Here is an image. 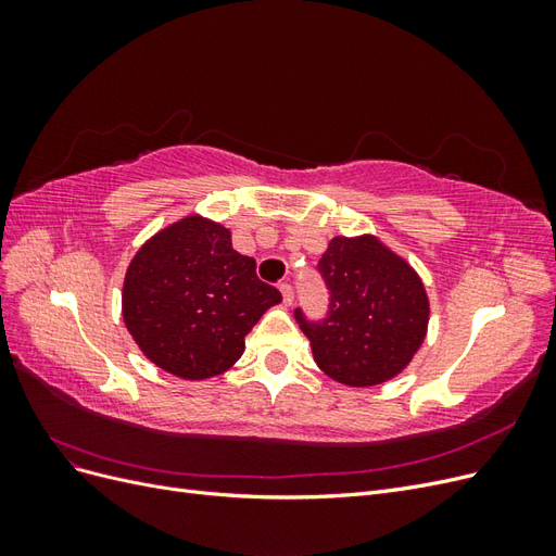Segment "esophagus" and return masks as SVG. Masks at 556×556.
<instances>
[{
	"instance_id": "1",
	"label": "esophagus",
	"mask_w": 556,
	"mask_h": 556,
	"mask_svg": "<svg viewBox=\"0 0 556 556\" xmlns=\"http://www.w3.org/2000/svg\"><path fill=\"white\" fill-rule=\"evenodd\" d=\"M280 292H282L285 306H290L292 301H294V290H292V285H290V282H280Z\"/></svg>"
}]
</instances>
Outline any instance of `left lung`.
I'll return each mask as SVG.
<instances>
[{
    "label": "left lung",
    "instance_id": "left-lung-1",
    "mask_svg": "<svg viewBox=\"0 0 556 556\" xmlns=\"http://www.w3.org/2000/svg\"><path fill=\"white\" fill-rule=\"evenodd\" d=\"M329 306L323 319L294 317L323 371L350 387L394 378L422 345L429 299L413 268L374 237L331 239L317 262Z\"/></svg>",
    "mask_w": 556,
    "mask_h": 556
}]
</instances>
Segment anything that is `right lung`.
Returning <instances> with one entry per match:
<instances>
[{"mask_svg": "<svg viewBox=\"0 0 556 556\" xmlns=\"http://www.w3.org/2000/svg\"><path fill=\"white\" fill-rule=\"evenodd\" d=\"M223 225L190 215L155 233L131 260L123 317L143 355L185 380L227 371L245 336L282 299Z\"/></svg>", "mask_w": 556, "mask_h": 556, "instance_id": "1", "label": "right lung"}]
</instances>
